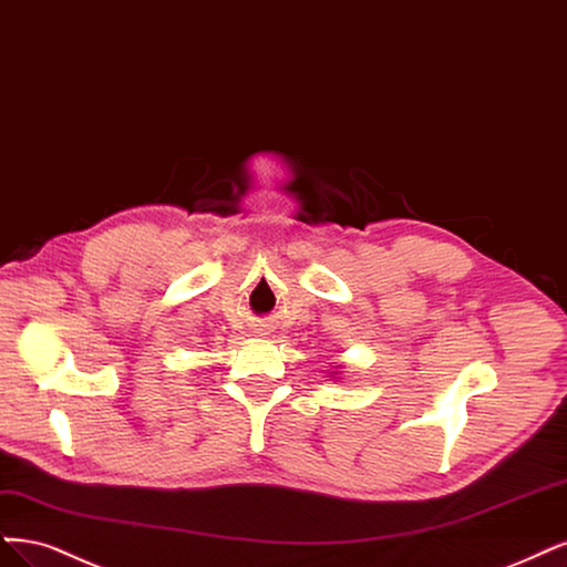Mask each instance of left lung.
<instances>
[{
	"label": "left lung",
	"instance_id": "left-lung-1",
	"mask_svg": "<svg viewBox=\"0 0 567 567\" xmlns=\"http://www.w3.org/2000/svg\"><path fill=\"white\" fill-rule=\"evenodd\" d=\"M336 368H340V365H336ZM336 373H338V370H333V373H330V378H336Z\"/></svg>",
	"mask_w": 567,
	"mask_h": 567
}]
</instances>
